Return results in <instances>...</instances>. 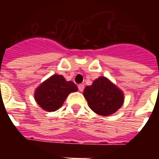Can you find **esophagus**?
I'll return each instance as SVG.
<instances>
[{
	"instance_id": "obj_1",
	"label": "esophagus",
	"mask_w": 159,
	"mask_h": 159,
	"mask_svg": "<svg viewBox=\"0 0 159 159\" xmlns=\"http://www.w3.org/2000/svg\"><path fill=\"white\" fill-rule=\"evenodd\" d=\"M83 89H84V85H83V84H79V85H78V89H79V91L82 92L83 90Z\"/></svg>"
}]
</instances>
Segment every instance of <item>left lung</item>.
<instances>
[{"instance_id": "left-lung-1", "label": "left lung", "mask_w": 159, "mask_h": 159, "mask_svg": "<svg viewBox=\"0 0 159 159\" xmlns=\"http://www.w3.org/2000/svg\"><path fill=\"white\" fill-rule=\"evenodd\" d=\"M90 109L100 116H109L120 109L124 102L122 90L106 76H100L83 90Z\"/></svg>"}]
</instances>
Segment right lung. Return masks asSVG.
Instances as JSON below:
<instances>
[{"label": "right lung", "mask_w": 159, "mask_h": 159, "mask_svg": "<svg viewBox=\"0 0 159 159\" xmlns=\"http://www.w3.org/2000/svg\"><path fill=\"white\" fill-rule=\"evenodd\" d=\"M77 90L76 85L71 81H66L62 75L54 74L36 88L34 98L42 109L55 111L62 107L70 93Z\"/></svg>", "instance_id": "right-lung-1"}]
</instances>
